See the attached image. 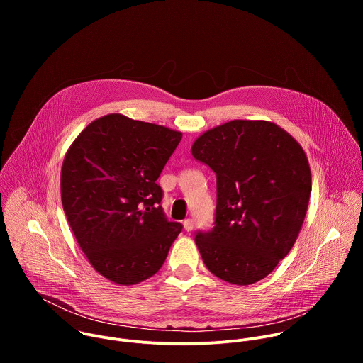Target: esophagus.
Returning <instances> with one entry per match:
<instances>
[{"instance_id":"34e87169","label":"esophagus","mask_w":363,"mask_h":363,"mask_svg":"<svg viewBox=\"0 0 363 363\" xmlns=\"http://www.w3.org/2000/svg\"><path fill=\"white\" fill-rule=\"evenodd\" d=\"M194 225H195V223H194L192 218H188V220L184 221V228H185L186 231H192V230H194Z\"/></svg>"}]
</instances>
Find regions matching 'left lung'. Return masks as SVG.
<instances>
[{
    "label": "left lung",
    "instance_id": "8db88e82",
    "mask_svg": "<svg viewBox=\"0 0 363 363\" xmlns=\"http://www.w3.org/2000/svg\"><path fill=\"white\" fill-rule=\"evenodd\" d=\"M191 150L217 177L214 227L195 233L202 262L231 284L264 279L291 250L307 211L304 150L266 121H231L201 135Z\"/></svg>",
    "mask_w": 363,
    "mask_h": 363
}]
</instances>
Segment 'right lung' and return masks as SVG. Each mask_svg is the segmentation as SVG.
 Listing matches in <instances>:
<instances>
[{
	"label": "right lung",
	"mask_w": 363,
	"mask_h": 363,
	"mask_svg": "<svg viewBox=\"0 0 363 363\" xmlns=\"http://www.w3.org/2000/svg\"><path fill=\"white\" fill-rule=\"evenodd\" d=\"M181 132L108 115L73 142L62 168V202L87 260L130 286L157 273L182 224L169 221L157 184Z\"/></svg>",
	"instance_id": "right-lung-1"
}]
</instances>
